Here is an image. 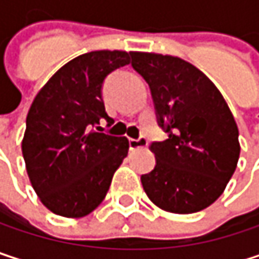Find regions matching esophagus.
<instances>
[{
    "label": "esophagus",
    "instance_id": "obj_1",
    "mask_svg": "<svg viewBox=\"0 0 259 259\" xmlns=\"http://www.w3.org/2000/svg\"><path fill=\"white\" fill-rule=\"evenodd\" d=\"M130 150H138V148H145L148 145V139L141 136L139 139H129Z\"/></svg>",
    "mask_w": 259,
    "mask_h": 259
}]
</instances>
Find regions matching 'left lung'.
I'll list each match as a JSON object with an SVG mask.
<instances>
[{"mask_svg":"<svg viewBox=\"0 0 259 259\" xmlns=\"http://www.w3.org/2000/svg\"><path fill=\"white\" fill-rule=\"evenodd\" d=\"M132 67L147 80L157 123L168 139L153 142L151 172L141 176L159 208L189 214L225 190L240 156L238 129L224 96L193 64L172 55L132 52Z\"/></svg>","mask_w":259,"mask_h":259,"instance_id":"left-lung-1","label":"left lung"}]
</instances>
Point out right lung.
<instances>
[{
	"label": "right lung",
	"mask_w": 259,
	"mask_h": 259,
	"mask_svg": "<svg viewBox=\"0 0 259 259\" xmlns=\"http://www.w3.org/2000/svg\"><path fill=\"white\" fill-rule=\"evenodd\" d=\"M126 51H93L64 64L35 96L22 139L32 189L52 213L90 214L105 199L129 151L124 136L100 133L105 78L130 63Z\"/></svg>",
	"instance_id": "1"
}]
</instances>
